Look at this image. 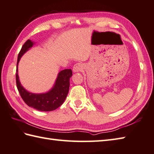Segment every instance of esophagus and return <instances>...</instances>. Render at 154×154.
Listing matches in <instances>:
<instances>
[{
    "mask_svg": "<svg viewBox=\"0 0 154 154\" xmlns=\"http://www.w3.org/2000/svg\"><path fill=\"white\" fill-rule=\"evenodd\" d=\"M82 69V65L81 63H77L75 64L73 66V71L74 72H78V71H80Z\"/></svg>",
    "mask_w": 154,
    "mask_h": 154,
    "instance_id": "esophagus-1",
    "label": "esophagus"
}]
</instances>
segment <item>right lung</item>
<instances>
[{
	"instance_id": "right-lung-1",
	"label": "right lung",
	"mask_w": 154,
	"mask_h": 154,
	"mask_svg": "<svg viewBox=\"0 0 154 154\" xmlns=\"http://www.w3.org/2000/svg\"><path fill=\"white\" fill-rule=\"evenodd\" d=\"M33 43L30 40H27L22 46L19 52L17 63L16 84L21 97L25 103L36 110L40 111H52L58 108L65 102L69 90L70 78L72 75L71 69H65L58 73L55 85L51 90L46 94H35L26 90L19 82L17 66L25 52L33 46Z\"/></svg>"
}]
</instances>
